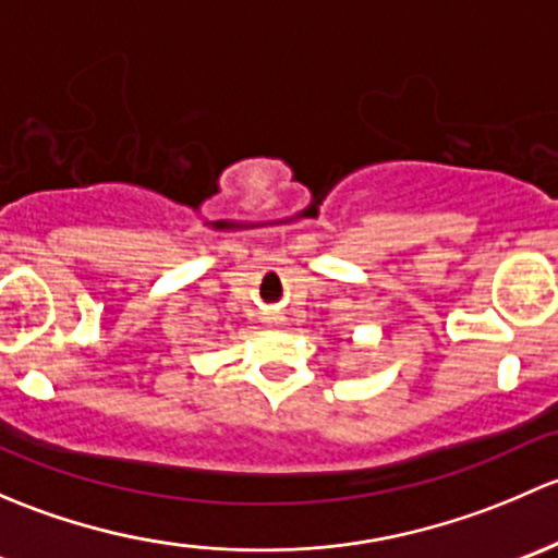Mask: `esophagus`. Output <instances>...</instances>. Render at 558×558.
<instances>
[{"label": "esophagus", "mask_w": 558, "mask_h": 558, "mask_svg": "<svg viewBox=\"0 0 558 558\" xmlns=\"http://www.w3.org/2000/svg\"><path fill=\"white\" fill-rule=\"evenodd\" d=\"M268 319H271V322H274V325H279V317H268Z\"/></svg>", "instance_id": "1"}]
</instances>
